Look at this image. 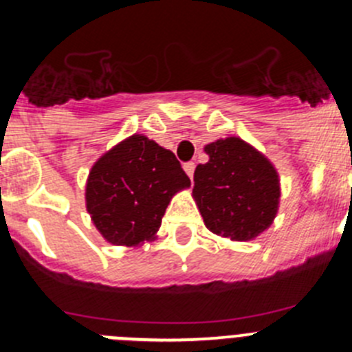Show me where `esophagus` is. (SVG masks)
<instances>
[{
    "label": "esophagus",
    "instance_id": "34e87169",
    "mask_svg": "<svg viewBox=\"0 0 352 352\" xmlns=\"http://www.w3.org/2000/svg\"><path fill=\"white\" fill-rule=\"evenodd\" d=\"M183 169H185V173L188 174V176H190V179H192V176H194V170H195L194 162H186L185 166H183Z\"/></svg>",
    "mask_w": 352,
    "mask_h": 352
}]
</instances>
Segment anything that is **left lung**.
Masks as SVG:
<instances>
[{
    "label": "left lung",
    "instance_id": "1",
    "mask_svg": "<svg viewBox=\"0 0 352 352\" xmlns=\"http://www.w3.org/2000/svg\"><path fill=\"white\" fill-rule=\"evenodd\" d=\"M210 160L194 173V199L214 234L247 241L272 226L280 186L275 167L238 138L204 148Z\"/></svg>",
    "mask_w": 352,
    "mask_h": 352
}]
</instances>
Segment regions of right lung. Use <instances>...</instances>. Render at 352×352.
<instances>
[{"label": "right lung", "mask_w": 352, "mask_h": 352, "mask_svg": "<svg viewBox=\"0 0 352 352\" xmlns=\"http://www.w3.org/2000/svg\"><path fill=\"white\" fill-rule=\"evenodd\" d=\"M188 185L173 151L132 135L93 166L86 208L109 243L135 247L155 238L173 195Z\"/></svg>", "instance_id": "right-lung-1"}]
</instances>
